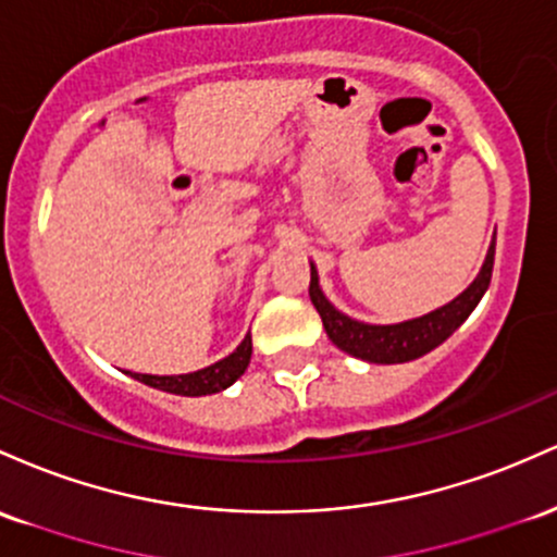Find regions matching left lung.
<instances>
[{
    "label": "left lung",
    "mask_w": 557,
    "mask_h": 557,
    "mask_svg": "<svg viewBox=\"0 0 557 557\" xmlns=\"http://www.w3.org/2000/svg\"><path fill=\"white\" fill-rule=\"evenodd\" d=\"M492 265H495V239L486 249L484 265H481L479 276L468 284V289L460 292L453 302L442 305V308L426 312L421 318H410L403 323H362L355 318L345 315L336 310L323 295L321 284H318L315 262H310V302L315 305L318 315H321L323 329H326L329 339L334 342L342 352L352 355L366 362H379V366H392V362H408L421 358L440 347L442 342L449 339L473 308L481 302L484 292L490 289Z\"/></svg>",
    "instance_id": "obj_1"
}]
</instances>
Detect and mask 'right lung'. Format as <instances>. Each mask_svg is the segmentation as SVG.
Returning <instances> with one entry per match:
<instances>
[{
	"label": "right lung",
	"mask_w": 557,
	"mask_h": 557,
	"mask_svg": "<svg viewBox=\"0 0 557 557\" xmlns=\"http://www.w3.org/2000/svg\"><path fill=\"white\" fill-rule=\"evenodd\" d=\"M249 358H252V336H245L239 347L228 355V358L212 362L208 368H199L195 373H181V376H152V373H134L136 381L154 386V389L171 392L181 397H202L223 392L226 386L234 384L242 373L247 371Z\"/></svg>",
	"instance_id": "1"
}]
</instances>
